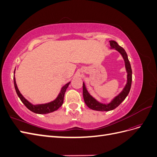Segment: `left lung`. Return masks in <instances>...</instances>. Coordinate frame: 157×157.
I'll list each match as a JSON object with an SVG mask.
<instances>
[{
  "label": "left lung",
  "instance_id": "left-lung-1",
  "mask_svg": "<svg viewBox=\"0 0 157 157\" xmlns=\"http://www.w3.org/2000/svg\"><path fill=\"white\" fill-rule=\"evenodd\" d=\"M109 42H110L111 48H114L117 50L118 52H120V54L122 55L123 59L124 60L125 67L126 69V72L128 73L127 83L122 91L118 94L117 96L114 98L111 103H109L108 104H103L98 102L96 99H95L92 96H90V94L87 91L86 86H85L84 83L83 82V98L84 102L90 109H93V110L95 111H109L115 109L124 100L128 94H129L131 88L132 80V71L130 61L128 58L126 52L122 47L118 44L116 41L110 40Z\"/></svg>",
  "mask_w": 157,
  "mask_h": 157
}]
</instances>
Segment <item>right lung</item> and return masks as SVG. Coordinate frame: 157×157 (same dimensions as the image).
I'll use <instances>...</instances> for the list:
<instances>
[{"label":"right lung","mask_w":157,"mask_h":157,"mask_svg":"<svg viewBox=\"0 0 157 157\" xmlns=\"http://www.w3.org/2000/svg\"><path fill=\"white\" fill-rule=\"evenodd\" d=\"M14 72H15V71H14ZM13 82H14V86H15L16 93L17 94L18 97L21 99L22 103L24 104L25 107L28 109H29V110L31 111L32 112L37 113V114H47V113H50L58 110V109L62 105V104L63 103L65 93L66 92V90H67L69 86V84H70V82H69L62 87V88L61 90L60 93L58 95V96L57 97V98L53 101H51L50 103H45V104L33 105V104H31L30 102L28 101L27 99L22 96L20 92L19 91L17 84H16L15 77H13Z\"/></svg>","instance_id":"add662e5"}]
</instances>
